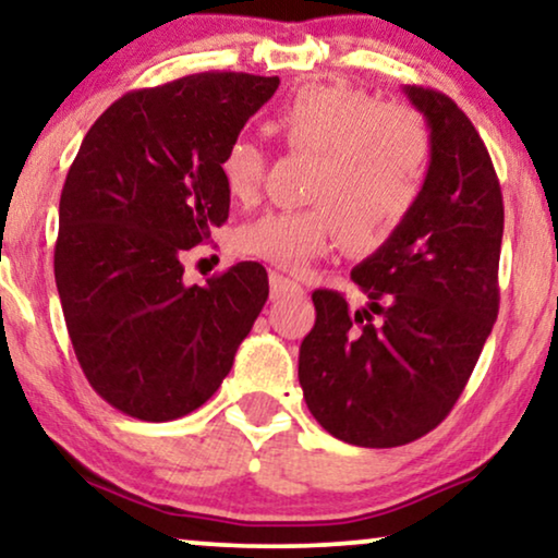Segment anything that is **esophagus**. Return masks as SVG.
<instances>
[{
  "label": "esophagus",
  "mask_w": 558,
  "mask_h": 558,
  "mask_svg": "<svg viewBox=\"0 0 558 558\" xmlns=\"http://www.w3.org/2000/svg\"><path fill=\"white\" fill-rule=\"evenodd\" d=\"M301 283L288 278L283 272H270V299H286V295H301Z\"/></svg>",
  "instance_id": "34e87169"
}]
</instances>
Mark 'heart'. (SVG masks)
<instances>
[{
	"mask_svg": "<svg viewBox=\"0 0 558 558\" xmlns=\"http://www.w3.org/2000/svg\"><path fill=\"white\" fill-rule=\"evenodd\" d=\"M286 150L311 155L306 209L267 211L236 234L244 255L299 270L337 242L354 252L380 250L418 202L426 175L428 135L418 111L380 104L365 88L306 86L267 119ZM265 155L236 137L219 158V175L234 202H252Z\"/></svg>",
	"mask_w": 558,
	"mask_h": 558,
	"instance_id": "b5f03b06",
	"label": "heart"
}]
</instances>
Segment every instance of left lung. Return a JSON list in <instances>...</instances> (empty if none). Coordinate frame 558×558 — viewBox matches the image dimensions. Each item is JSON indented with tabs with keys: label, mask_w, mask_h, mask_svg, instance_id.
Instances as JSON below:
<instances>
[{
	"label": "left lung",
	"mask_w": 558,
	"mask_h": 558,
	"mask_svg": "<svg viewBox=\"0 0 558 558\" xmlns=\"http://www.w3.org/2000/svg\"><path fill=\"white\" fill-rule=\"evenodd\" d=\"M426 117L430 162L398 232L352 270L367 306L314 291L299 380L339 441L403 447L447 418L500 311L502 193L470 117L447 94L405 86Z\"/></svg>",
	"instance_id": "8db88e82"
}]
</instances>
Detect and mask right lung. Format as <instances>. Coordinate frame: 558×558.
I'll use <instances>...</instances> for the list:
<instances>
[{"mask_svg": "<svg viewBox=\"0 0 558 558\" xmlns=\"http://www.w3.org/2000/svg\"><path fill=\"white\" fill-rule=\"evenodd\" d=\"M278 76L206 71L117 99L65 175L56 286L86 380L111 408L173 421L204 405L267 301L259 263L183 283V252L229 217L219 158Z\"/></svg>", "mask_w": 558, "mask_h": 558, "instance_id": "obj_1", "label": "right lung"}]
</instances>
